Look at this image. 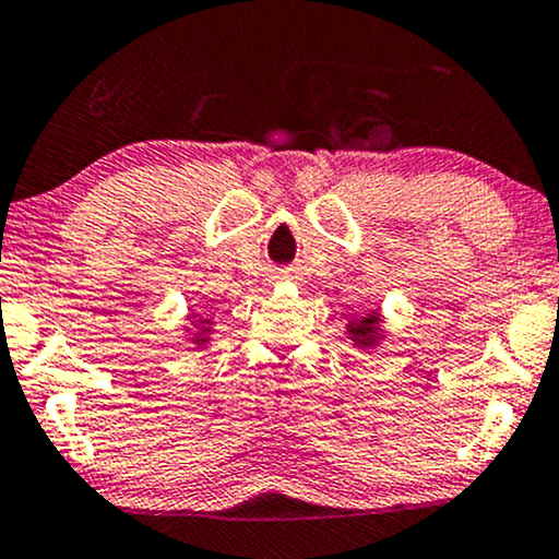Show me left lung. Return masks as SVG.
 I'll list each match as a JSON object with an SVG mask.
<instances>
[{"label":"left lung","instance_id":"left-lung-1","mask_svg":"<svg viewBox=\"0 0 559 559\" xmlns=\"http://www.w3.org/2000/svg\"><path fill=\"white\" fill-rule=\"evenodd\" d=\"M345 330H348V341H353L356 348H377V345L384 341L379 309H371V312H366L364 317H353Z\"/></svg>","mask_w":559,"mask_h":559}]
</instances>
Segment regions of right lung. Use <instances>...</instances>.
<instances>
[{
  "instance_id": "add662e5",
  "label": "right lung",
  "mask_w": 559,
  "mask_h": 559,
  "mask_svg": "<svg viewBox=\"0 0 559 559\" xmlns=\"http://www.w3.org/2000/svg\"><path fill=\"white\" fill-rule=\"evenodd\" d=\"M190 322H193V330H195L190 341L195 343V348H201V345H206L211 341V332H214V322H211V317H198V314L190 317Z\"/></svg>"
}]
</instances>
